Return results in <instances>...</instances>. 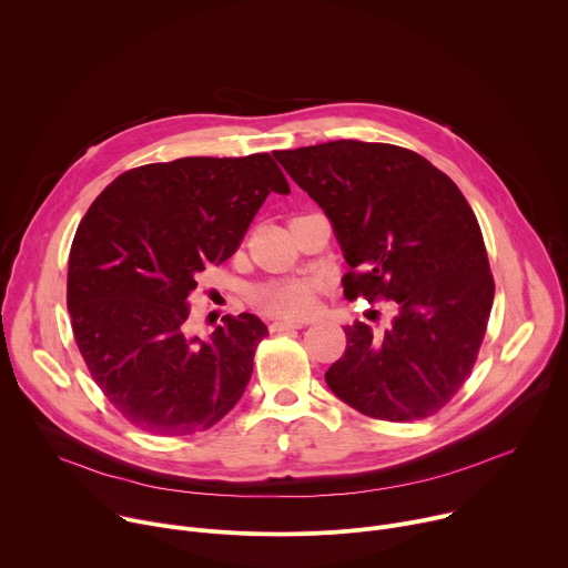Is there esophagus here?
Returning a JSON list of instances; mask_svg holds the SVG:
<instances>
[{
	"label": "esophagus",
	"mask_w": 568,
	"mask_h": 568,
	"mask_svg": "<svg viewBox=\"0 0 568 568\" xmlns=\"http://www.w3.org/2000/svg\"><path fill=\"white\" fill-rule=\"evenodd\" d=\"M298 328H303L301 321H272L270 323L272 333H287V331H298Z\"/></svg>",
	"instance_id": "1"
}]
</instances>
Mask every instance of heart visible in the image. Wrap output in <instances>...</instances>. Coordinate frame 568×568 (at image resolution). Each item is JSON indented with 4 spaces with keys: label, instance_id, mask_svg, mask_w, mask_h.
I'll return each mask as SVG.
<instances>
[{
    "label": "heart",
    "instance_id": "obj_1",
    "mask_svg": "<svg viewBox=\"0 0 568 568\" xmlns=\"http://www.w3.org/2000/svg\"><path fill=\"white\" fill-rule=\"evenodd\" d=\"M250 301L256 310L274 316L298 321L307 318L318 301V283L312 278H276L252 290Z\"/></svg>",
    "mask_w": 568,
    "mask_h": 568
}]
</instances>
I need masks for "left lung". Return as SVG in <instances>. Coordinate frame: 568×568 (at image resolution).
I'll return each mask as SVG.
<instances>
[{
	"instance_id": "1",
	"label": "left lung",
	"mask_w": 568,
	"mask_h": 568,
	"mask_svg": "<svg viewBox=\"0 0 568 568\" xmlns=\"http://www.w3.org/2000/svg\"><path fill=\"white\" fill-rule=\"evenodd\" d=\"M333 222L346 298L395 301L393 326H346L331 390L355 412L409 423L438 414L476 362L495 301L480 226L458 186L414 150L353 139L276 150Z\"/></svg>"
}]
</instances>
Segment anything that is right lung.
Masks as SVG:
<instances>
[{
  "mask_svg": "<svg viewBox=\"0 0 568 568\" xmlns=\"http://www.w3.org/2000/svg\"><path fill=\"white\" fill-rule=\"evenodd\" d=\"M270 193H290L276 161L184 156L119 175L80 220L67 307L92 379L154 436L211 429L245 393L267 326L226 314L209 342L186 335L189 294L235 254Z\"/></svg>",
  "mask_w": 568,
  "mask_h": 568,
  "instance_id": "add662e5",
  "label": "right lung"
}]
</instances>
